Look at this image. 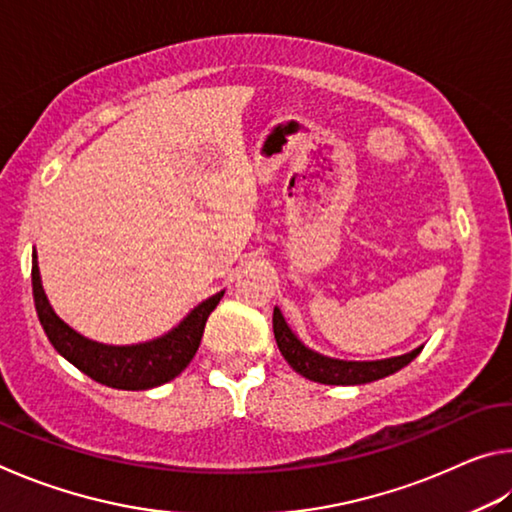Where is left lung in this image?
Returning <instances> with one entry per match:
<instances>
[{
	"instance_id": "1",
	"label": "left lung",
	"mask_w": 512,
	"mask_h": 512,
	"mask_svg": "<svg viewBox=\"0 0 512 512\" xmlns=\"http://www.w3.org/2000/svg\"><path fill=\"white\" fill-rule=\"evenodd\" d=\"M273 334L282 357L289 361V366L296 370L298 375L329 386H357L388 377L393 375V372L402 370L404 366H409V363L422 352L420 345V348L406 352L402 357H391L381 361H343L325 357V354L309 350L307 345L291 332V327L287 325V320H284L282 311L277 307L273 309Z\"/></svg>"
}]
</instances>
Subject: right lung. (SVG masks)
Here are the masks:
<instances>
[{
	"mask_svg": "<svg viewBox=\"0 0 512 512\" xmlns=\"http://www.w3.org/2000/svg\"><path fill=\"white\" fill-rule=\"evenodd\" d=\"M31 282L40 325L60 357H65L90 379L103 386L119 388V391H146V388L167 384L173 377H178L194 359L203 339L207 316L223 298V291H219L216 296L203 300L180 320L178 327H173L160 339L137 345H103L85 339L56 316L45 289H42L36 253H33Z\"/></svg>",
	"mask_w": 512,
	"mask_h": 512,
	"instance_id": "right-lung-1",
	"label": "right lung"
}]
</instances>
